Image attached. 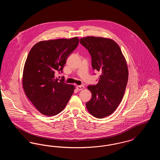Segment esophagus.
Masks as SVG:
<instances>
[{
    "label": "esophagus",
    "mask_w": 160,
    "mask_h": 160,
    "mask_svg": "<svg viewBox=\"0 0 160 160\" xmlns=\"http://www.w3.org/2000/svg\"><path fill=\"white\" fill-rule=\"evenodd\" d=\"M76 89L78 91H81V90H83L84 89L83 86L82 85H80V86H77Z\"/></svg>",
    "instance_id": "obj_1"
}]
</instances>
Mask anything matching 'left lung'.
Wrapping results in <instances>:
<instances>
[{
	"mask_svg": "<svg viewBox=\"0 0 160 160\" xmlns=\"http://www.w3.org/2000/svg\"><path fill=\"white\" fill-rule=\"evenodd\" d=\"M91 54L92 67L101 73L96 85H89L92 98L86 106L91 114L103 118L112 114L122 101L128 78V70L122 51L113 40L87 37L80 39Z\"/></svg>",
	"mask_w": 160,
	"mask_h": 160,
	"instance_id": "1",
	"label": "left lung"
}]
</instances>
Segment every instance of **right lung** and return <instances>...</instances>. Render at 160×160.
Listing matches in <instances>:
<instances>
[{
  "label": "right lung",
  "instance_id": "right-lung-1",
  "mask_svg": "<svg viewBox=\"0 0 160 160\" xmlns=\"http://www.w3.org/2000/svg\"><path fill=\"white\" fill-rule=\"evenodd\" d=\"M78 37L40 41L33 46L27 57L23 74V87L28 99L45 116H54L67 106L75 89L65 83L62 72L67 59L78 45Z\"/></svg>",
  "mask_w": 160,
  "mask_h": 160
}]
</instances>
